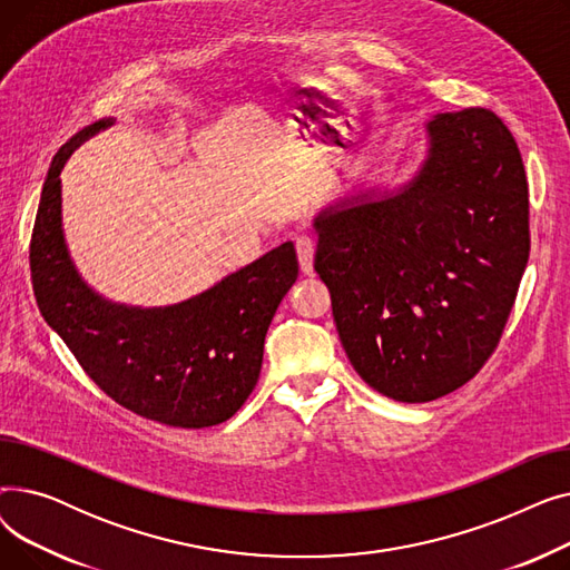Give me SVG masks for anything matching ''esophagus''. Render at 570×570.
<instances>
[{"mask_svg":"<svg viewBox=\"0 0 570 570\" xmlns=\"http://www.w3.org/2000/svg\"><path fill=\"white\" fill-rule=\"evenodd\" d=\"M314 239L312 237H297L295 243V254H297V263H301L303 275H312L314 273Z\"/></svg>","mask_w":570,"mask_h":570,"instance_id":"1","label":"esophagus"}]
</instances>
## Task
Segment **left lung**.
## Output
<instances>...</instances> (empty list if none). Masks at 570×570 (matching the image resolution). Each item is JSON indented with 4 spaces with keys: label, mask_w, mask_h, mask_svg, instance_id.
<instances>
[{
    "label": "left lung",
    "mask_w": 570,
    "mask_h": 570,
    "mask_svg": "<svg viewBox=\"0 0 570 570\" xmlns=\"http://www.w3.org/2000/svg\"><path fill=\"white\" fill-rule=\"evenodd\" d=\"M395 189L314 217V269L353 370L409 404L458 391L499 344L529 261V189L513 134L485 108L439 112Z\"/></svg>",
    "instance_id": "1"
}]
</instances>
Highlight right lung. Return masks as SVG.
I'll return each mask as SVG.
<instances>
[{
	"label": "right lung",
	"instance_id": "1",
	"mask_svg": "<svg viewBox=\"0 0 570 570\" xmlns=\"http://www.w3.org/2000/svg\"><path fill=\"white\" fill-rule=\"evenodd\" d=\"M115 119L59 147L43 183L29 267L39 309L101 391L170 428H213L245 404L261 374L265 333L297 279L293 243L166 307L106 301L80 277L62 228V173L73 149Z\"/></svg>",
	"mask_w": 570,
	"mask_h": 570
}]
</instances>
